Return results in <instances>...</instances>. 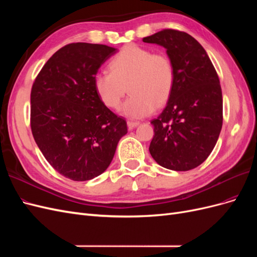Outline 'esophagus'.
I'll return each mask as SVG.
<instances>
[{
  "mask_svg": "<svg viewBox=\"0 0 257 257\" xmlns=\"http://www.w3.org/2000/svg\"><path fill=\"white\" fill-rule=\"evenodd\" d=\"M139 125V122L137 121H127V127L128 130H133Z\"/></svg>",
  "mask_w": 257,
  "mask_h": 257,
  "instance_id": "esophagus-1",
  "label": "esophagus"
}]
</instances>
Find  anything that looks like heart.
<instances>
[{
  "label": "heart",
  "instance_id": "obj_1",
  "mask_svg": "<svg viewBox=\"0 0 257 257\" xmlns=\"http://www.w3.org/2000/svg\"><path fill=\"white\" fill-rule=\"evenodd\" d=\"M110 72L94 77L96 94L107 108L119 109L126 92L122 113L132 119L151 114L157 107L164 106L172 96L176 71L167 54L154 53L137 45H127L109 63Z\"/></svg>",
  "mask_w": 257,
  "mask_h": 257
}]
</instances>
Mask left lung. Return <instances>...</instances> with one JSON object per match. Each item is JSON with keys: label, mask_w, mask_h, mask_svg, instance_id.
I'll return each instance as SVG.
<instances>
[{"label": "left lung", "mask_w": 257, "mask_h": 257, "mask_svg": "<svg viewBox=\"0 0 257 257\" xmlns=\"http://www.w3.org/2000/svg\"><path fill=\"white\" fill-rule=\"evenodd\" d=\"M143 42L164 47L176 71L173 94L151 121L150 154L163 167L186 172L206 161L219 138L223 123L219 77L203 46L188 33L163 30Z\"/></svg>", "instance_id": "left-lung-1"}]
</instances>
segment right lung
Wrapping results in <instances>:
<instances>
[{
	"label": "right lung",
	"instance_id": "right-lung-1",
	"mask_svg": "<svg viewBox=\"0 0 257 257\" xmlns=\"http://www.w3.org/2000/svg\"><path fill=\"white\" fill-rule=\"evenodd\" d=\"M118 51L74 43L46 62L31 91V128L45 159L59 174L87 181L110 165L126 122L100 102L94 77Z\"/></svg>",
	"mask_w": 257,
	"mask_h": 257
}]
</instances>
